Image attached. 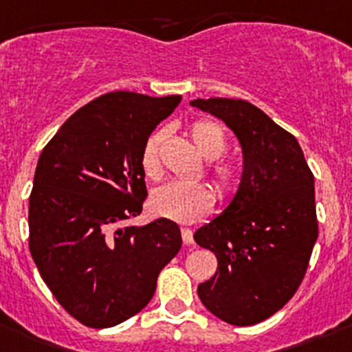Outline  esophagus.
<instances>
[{
	"instance_id": "1",
	"label": "esophagus",
	"mask_w": 352,
	"mask_h": 352,
	"mask_svg": "<svg viewBox=\"0 0 352 352\" xmlns=\"http://www.w3.org/2000/svg\"><path fill=\"white\" fill-rule=\"evenodd\" d=\"M182 236H183V242H185V245H192V243H193V233H192V230L183 228V230H182Z\"/></svg>"
}]
</instances>
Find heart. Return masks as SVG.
<instances>
[{
    "instance_id": "obj_1",
    "label": "heart",
    "mask_w": 352,
    "mask_h": 352,
    "mask_svg": "<svg viewBox=\"0 0 352 352\" xmlns=\"http://www.w3.org/2000/svg\"><path fill=\"white\" fill-rule=\"evenodd\" d=\"M197 150L204 159L214 160L223 153L226 146L223 129L210 120H197L190 129ZM160 143L162 133H155L146 140L142 152V167L146 178L157 179L162 174L160 164ZM212 178L223 195H232L239 186L240 173L235 166L219 162L212 166ZM214 204V195L209 186L200 183H179L170 182L160 186L152 193L150 207L160 217L178 221V223H192L200 216L207 214Z\"/></svg>"
}]
</instances>
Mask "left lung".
I'll use <instances>...</instances> for the list:
<instances>
[{"label":"left lung","instance_id":"8db88e82","mask_svg":"<svg viewBox=\"0 0 352 352\" xmlns=\"http://www.w3.org/2000/svg\"><path fill=\"white\" fill-rule=\"evenodd\" d=\"M223 120L242 148V178L232 202L193 239L217 257L197 292L204 306L236 327L282 309L306 274L318 239L314 178L296 136L245 100L197 98Z\"/></svg>","mask_w":352,"mask_h":352}]
</instances>
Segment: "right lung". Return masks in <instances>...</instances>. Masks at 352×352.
<instances>
[{
  "instance_id": "right-lung-1",
  "label": "right lung",
  "mask_w": 352,
  "mask_h": 352,
  "mask_svg": "<svg viewBox=\"0 0 352 352\" xmlns=\"http://www.w3.org/2000/svg\"><path fill=\"white\" fill-rule=\"evenodd\" d=\"M182 102L113 91L81 107L43 148L29 199V249L63 309L91 329L135 316L182 249L174 221L126 226L146 199L142 152Z\"/></svg>"
}]
</instances>
